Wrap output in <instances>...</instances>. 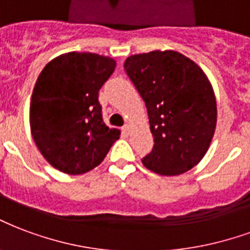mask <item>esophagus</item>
I'll return each mask as SVG.
<instances>
[{"instance_id":"obj_1","label":"esophagus","mask_w":250,"mask_h":250,"mask_svg":"<svg viewBox=\"0 0 250 250\" xmlns=\"http://www.w3.org/2000/svg\"><path fill=\"white\" fill-rule=\"evenodd\" d=\"M122 131H123V132H125V134H130V131H131L130 125H125V127H123V128H122Z\"/></svg>"}]
</instances>
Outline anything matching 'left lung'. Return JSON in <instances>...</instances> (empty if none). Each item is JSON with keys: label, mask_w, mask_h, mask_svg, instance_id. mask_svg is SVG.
I'll use <instances>...</instances> for the list:
<instances>
[{"label": "left lung", "mask_w": 250, "mask_h": 250, "mask_svg": "<svg viewBox=\"0 0 250 250\" xmlns=\"http://www.w3.org/2000/svg\"><path fill=\"white\" fill-rule=\"evenodd\" d=\"M125 70L148 112L152 151L144 167L163 176L189 171L213 138L217 107L209 79L192 59L155 50L125 59Z\"/></svg>", "instance_id": "left-lung-1"}]
</instances>
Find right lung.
I'll list each match as a JSON object with an SVG mask.
<instances>
[{"instance_id": "add662e5", "label": "right lung", "mask_w": 250, "mask_h": 250, "mask_svg": "<svg viewBox=\"0 0 250 250\" xmlns=\"http://www.w3.org/2000/svg\"><path fill=\"white\" fill-rule=\"evenodd\" d=\"M115 66L108 57L73 51L41 71L31 95V135L43 158L61 172L91 171L119 139L120 131L104 125L98 101Z\"/></svg>"}]
</instances>
